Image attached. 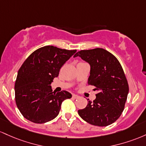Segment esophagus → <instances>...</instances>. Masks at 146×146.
Wrapping results in <instances>:
<instances>
[{"label":"esophagus","instance_id":"1","mask_svg":"<svg viewBox=\"0 0 146 146\" xmlns=\"http://www.w3.org/2000/svg\"><path fill=\"white\" fill-rule=\"evenodd\" d=\"M78 97H79V96H78V95H76V94H72V98H73V99H78Z\"/></svg>","mask_w":146,"mask_h":146}]
</instances>
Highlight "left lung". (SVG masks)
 I'll use <instances>...</instances> for the list:
<instances>
[{
	"label": "left lung",
	"mask_w": 146,
	"mask_h": 146,
	"mask_svg": "<svg viewBox=\"0 0 146 146\" xmlns=\"http://www.w3.org/2000/svg\"><path fill=\"white\" fill-rule=\"evenodd\" d=\"M77 56L89 63L88 84L98 91L96 99L92 102L88 99L86 108L79 110L78 114L92 125H110L123 111L129 92L121 65L114 55L102 48L81 50L74 56Z\"/></svg>",
	"instance_id": "left-lung-1"
}]
</instances>
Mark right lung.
Wrapping results in <instances>:
<instances>
[{
	"instance_id": "obj_1",
	"label": "right lung",
	"mask_w": 146,
	"mask_h": 146,
	"mask_svg": "<svg viewBox=\"0 0 146 146\" xmlns=\"http://www.w3.org/2000/svg\"><path fill=\"white\" fill-rule=\"evenodd\" d=\"M76 52L47 45L25 60L18 72L14 90L16 106L26 119L35 123L50 121L58 116L62 102L72 98L68 91L53 92L50 85Z\"/></svg>"
}]
</instances>
